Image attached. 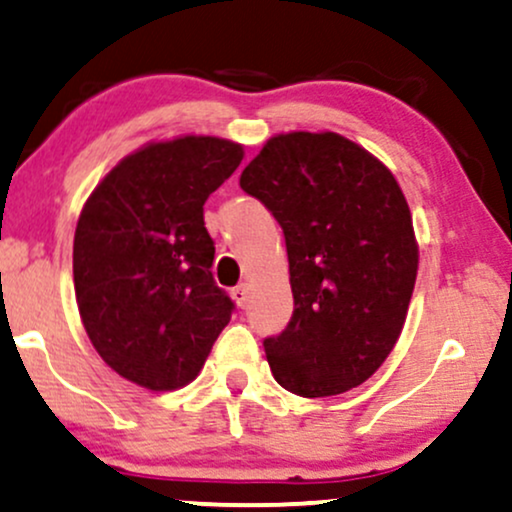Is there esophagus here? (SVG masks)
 I'll list each match as a JSON object with an SVG mask.
<instances>
[{
	"label": "esophagus",
	"instance_id": "1",
	"mask_svg": "<svg viewBox=\"0 0 512 512\" xmlns=\"http://www.w3.org/2000/svg\"><path fill=\"white\" fill-rule=\"evenodd\" d=\"M233 298H236V303L240 305V308H245L250 301V286L248 284H240L233 289Z\"/></svg>",
	"mask_w": 512,
	"mask_h": 512
}]
</instances>
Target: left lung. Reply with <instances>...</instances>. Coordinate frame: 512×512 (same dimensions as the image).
<instances>
[{"instance_id": "8db88e82", "label": "left lung", "mask_w": 512, "mask_h": 512, "mask_svg": "<svg viewBox=\"0 0 512 512\" xmlns=\"http://www.w3.org/2000/svg\"><path fill=\"white\" fill-rule=\"evenodd\" d=\"M286 238L293 315L264 339L276 383L301 397L366 383L395 349L419 269L395 175L342 134H276L240 173Z\"/></svg>"}]
</instances>
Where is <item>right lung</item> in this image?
<instances>
[{
	"label": "right lung",
	"mask_w": 512,
	"mask_h": 512,
	"mask_svg": "<svg viewBox=\"0 0 512 512\" xmlns=\"http://www.w3.org/2000/svg\"><path fill=\"white\" fill-rule=\"evenodd\" d=\"M243 161L219 137L151 142L86 199L74 233V291L93 349L146 390L197 378L233 313L211 276L204 202Z\"/></svg>",
	"instance_id": "add662e5"
}]
</instances>
